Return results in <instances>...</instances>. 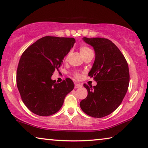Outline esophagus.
Returning <instances> with one entry per match:
<instances>
[{"label": "esophagus", "instance_id": "obj_1", "mask_svg": "<svg viewBox=\"0 0 148 148\" xmlns=\"http://www.w3.org/2000/svg\"><path fill=\"white\" fill-rule=\"evenodd\" d=\"M82 86V84H75V88H81Z\"/></svg>", "mask_w": 148, "mask_h": 148}]
</instances>
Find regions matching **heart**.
<instances>
[{
	"instance_id": "b5f03b06",
	"label": "heart",
	"mask_w": 148,
	"mask_h": 148,
	"mask_svg": "<svg viewBox=\"0 0 148 148\" xmlns=\"http://www.w3.org/2000/svg\"><path fill=\"white\" fill-rule=\"evenodd\" d=\"M90 51H91V49L86 46H82L80 49H79V52H80L81 55L82 56V57L86 55L87 53L90 52Z\"/></svg>"
}]
</instances>
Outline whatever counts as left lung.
Instances as JSON below:
<instances>
[{"instance_id": "8db88e82", "label": "left lung", "mask_w": 148, "mask_h": 148, "mask_svg": "<svg viewBox=\"0 0 148 148\" xmlns=\"http://www.w3.org/2000/svg\"><path fill=\"white\" fill-rule=\"evenodd\" d=\"M93 47L95 58L88 76L97 82L95 86H84L88 96L79 106L89 116L101 118L119 107L127 92L130 74L128 63L119 48L107 39L83 37Z\"/></svg>"}]
</instances>
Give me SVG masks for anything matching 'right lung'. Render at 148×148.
Returning a JSON list of instances; mask_svg holds the SVG:
<instances>
[{
  "label": "right lung",
  "mask_w": 148,
  "mask_h": 148,
  "mask_svg": "<svg viewBox=\"0 0 148 148\" xmlns=\"http://www.w3.org/2000/svg\"><path fill=\"white\" fill-rule=\"evenodd\" d=\"M74 38L46 36L26 49L21 57L16 83L23 103L34 114L49 116L59 111L74 84L70 78L57 83L51 79L73 47Z\"/></svg>",
  "instance_id": "1"
}]
</instances>
